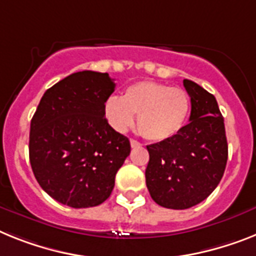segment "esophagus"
<instances>
[{
  "mask_svg": "<svg viewBox=\"0 0 256 256\" xmlns=\"http://www.w3.org/2000/svg\"><path fill=\"white\" fill-rule=\"evenodd\" d=\"M130 144H132V147H139L140 143L138 140H135V139H130Z\"/></svg>",
  "mask_w": 256,
  "mask_h": 256,
  "instance_id": "34e87169",
  "label": "esophagus"
}]
</instances>
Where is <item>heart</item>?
<instances>
[{"label": "heart", "instance_id": "b5f03b06", "mask_svg": "<svg viewBox=\"0 0 256 256\" xmlns=\"http://www.w3.org/2000/svg\"><path fill=\"white\" fill-rule=\"evenodd\" d=\"M188 92L154 80L136 82L124 91L122 98L109 96L102 105L104 117L113 130L124 132L134 124L143 138L164 142L184 128L190 114Z\"/></svg>", "mask_w": 256, "mask_h": 256}]
</instances>
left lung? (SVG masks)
<instances>
[{"instance_id":"8db88e82","label":"left lung","mask_w":256,"mask_h":256,"mask_svg":"<svg viewBox=\"0 0 256 256\" xmlns=\"http://www.w3.org/2000/svg\"><path fill=\"white\" fill-rule=\"evenodd\" d=\"M190 96L188 124L168 140L147 146L146 184L158 206L186 210L203 202L220 184L228 160L224 118L212 94L184 79Z\"/></svg>"}]
</instances>
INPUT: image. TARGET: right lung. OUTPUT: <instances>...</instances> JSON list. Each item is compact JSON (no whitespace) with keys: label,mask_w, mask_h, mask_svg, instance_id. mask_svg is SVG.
<instances>
[{"label":"right lung","mask_w":256,"mask_h":256,"mask_svg":"<svg viewBox=\"0 0 256 256\" xmlns=\"http://www.w3.org/2000/svg\"><path fill=\"white\" fill-rule=\"evenodd\" d=\"M114 87L108 72H74L45 91L32 117V172L42 190L62 204H102L130 154L128 139L102 113Z\"/></svg>","instance_id":"1"}]
</instances>
